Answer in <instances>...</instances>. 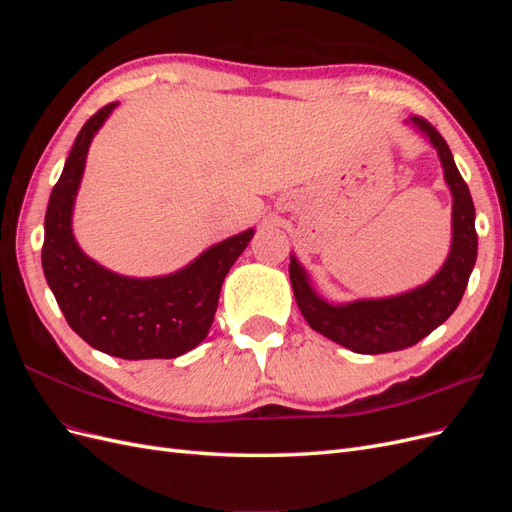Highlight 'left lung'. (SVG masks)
Returning <instances> with one entry per match:
<instances>
[{
    "mask_svg": "<svg viewBox=\"0 0 512 512\" xmlns=\"http://www.w3.org/2000/svg\"><path fill=\"white\" fill-rule=\"evenodd\" d=\"M412 123H416L438 149L444 179L453 192V247L440 273L425 286L399 294V297L331 305L316 297V292L309 288L305 271L294 256L290 258L288 273L294 299L309 327L359 354L404 350L438 329L457 309L476 262L478 235L468 185L459 175L453 153L442 134L418 115L412 117Z\"/></svg>",
    "mask_w": 512,
    "mask_h": 512,
    "instance_id": "obj_1",
    "label": "left lung"
}]
</instances>
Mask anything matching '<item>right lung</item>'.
Here are the masks:
<instances>
[{"label":"right lung","instance_id":"right-lung-1","mask_svg":"<svg viewBox=\"0 0 512 512\" xmlns=\"http://www.w3.org/2000/svg\"><path fill=\"white\" fill-rule=\"evenodd\" d=\"M115 106H102L76 136L46 207L42 269L72 331L89 346L128 361L175 359L207 337L224 277L254 230L209 247L190 267L153 280L115 275L87 258L72 237L74 196L91 138Z\"/></svg>","mask_w":512,"mask_h":512}]
</instances>
